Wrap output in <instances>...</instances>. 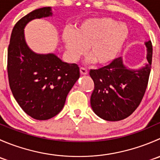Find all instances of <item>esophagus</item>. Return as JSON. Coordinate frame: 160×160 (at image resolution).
I'll return each instance as SVG.
<instances>
[{"mask_svg":"<svg viewBox=\"0 0 160 160\" xmlns=\"http://www.w3.org/2000/svg\"><path fill=\"white\" fill-rule=\"evenodd\" d=\"M80 71L82 75H87V74H88V70L86 68H84V67H80Z\"/></svg>","mask_w":160,"mask_h":160,"instance_id":"obj_1","label":"esophagus"}]
</instances>
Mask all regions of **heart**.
Returning <instances> with one entry per match:
<instances>
[{"instance_id":"1","label":"heart","mask_w":160,"mask_h":160,"mask_svg":"<svg viewBox=\"0 0 160 160\" xmlns=\"http://www.w3.org/2000/svg\"><path fill=\"white\" fill-rule=\"evenodd\" d=\"M128 36L129 28L126 24L102 17L88 19L74 31L65 30L62 41L71 60L78 59L88 48L90 60L104 65L117 57Z\"/></svg>"}]
</instances>
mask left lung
Listing matches in <instances>:
<instances>
[{"label": "left lung", "instance_id": "8db88e82", "mask_svg": "<svg viewBox=\"0 0 160 160\" xmlns=\"http://www.w3.org/2000/svg\"><path fill=\"white\" fill-rule=\"evenodd\" d=\"M145 45L148 63L138 70L127 68L119 57L106 67L90 70L94 83L90 105L101 118L110 122L125 119L141 103L147 88L152 58L151 41Z\"/></svg>", "mask_w": 160, "mask_h": 160}]
</instances>
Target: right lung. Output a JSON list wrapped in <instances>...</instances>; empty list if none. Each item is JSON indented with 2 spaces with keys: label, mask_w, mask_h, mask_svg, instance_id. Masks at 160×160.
<instances>
[{
  "label": "right lung",
  "mask_w": 160,
  "mask_h": 160,
  "mask_svg": "<svg viewBox=\"0 0 160 160\" xmlns=\"http://www.w3.org/2000/svg\"><path fill=\"white\" fill-rule=\"evenodd\" d=\"M52 15L51 8L44 7L24 16L13 28L8 50V74L13 96L22 110L37 120H47L59 114L80 77L76 63L62 62L53 53L34 52L25 42L27 24Z\"/></svg>",
  "instance_id": "add662e5"
}]
</instances>
